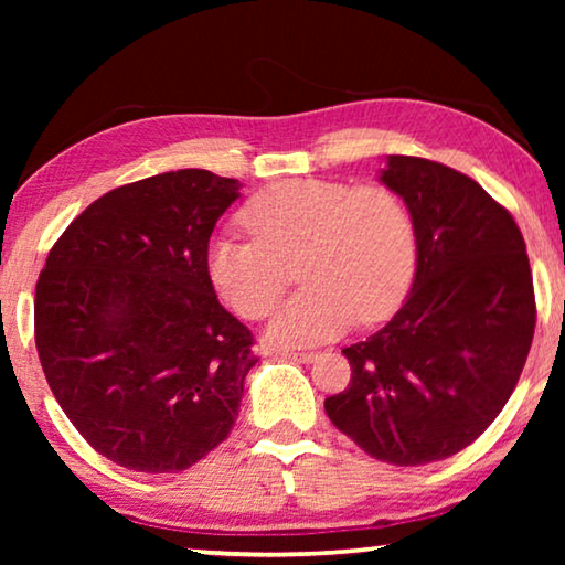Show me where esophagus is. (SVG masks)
<instances>
[{
    "instance_id": "1",
    "label": "esophagus",
    "mask_w": 565,
    "mask_h": 565,
    "mask_svg": "<svg viewBox=\"0 0 565 565\" xmlns=\"http://www.w3.org/2000/svg\"><path fill=\"white\" fill-rule=\"evenodd\" d=\"M284 359H291V361H301V363H311L313 359H317V353L313 351H286L281 353Z\"/></svg>"
}]
</instances>
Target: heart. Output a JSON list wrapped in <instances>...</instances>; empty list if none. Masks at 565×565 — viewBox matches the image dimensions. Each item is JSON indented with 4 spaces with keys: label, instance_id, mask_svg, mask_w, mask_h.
Instances as JSON below:
<instances>
[{
    "label": "heart",
    "instance_id": "obj_1",
    "mask_svg": "<svg viewBox=\"0 0 565 565\" xmlns=\"http://www.w3.org/2000/svg\"><path fill=\"white\" fill-rule=\"evenodd\" d=\"M252 242L214 236L204 252L212 289L242 319L269 313L296 266L303 289L274 313L266 339L279 349L329 341L353 321L398 309L414 274V226L386 186L286 179L244 206Z\"/></svg>",
    "mask_w": 565,
    "mask_h": 565
}]
</instances>
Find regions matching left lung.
Returning a JSON list of instances; mask_svg holds the SVG:
<instances>
[{"label":"left lung","instance_id":"obj_1","mask_svg":"<svg viewBox=\"0 0 565 565\" xmlns=\"http://www.w3.org/2000/svg\"><path fill=\"white\" fill-rule=\"evenodd\" d=\"M381 181L414 222V286L384 329L343 349L351 381L323 408L369 456L424 466L463 451L511 398L535 329L533 276L519 224L471 177L391 154Z\"/></svg>","mask_w":565,"mask_h":565}]
</instances>
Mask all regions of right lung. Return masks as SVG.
Here are the masks:
<instances>
[{
  "label": "right lung",
  "instance_id": "1",
  "mask_svg": "<svg viewBox=\"0 0 565 565\" xmlns=\"http://www.w3.org/2000/svg\"><path fill=\"white\" fill-rule=\"evenodd\" d=\"M238 181L179 169L111 189L56 238L36 281L46 384L94 451L179 473L232 431L254 337L204 271Z\"/></svg>",
  "mask_w": 565,
  "mask_h": 565
}]
</instances>
